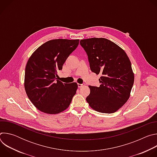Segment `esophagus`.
I'll return each instance as SVG.
<instances>
[{"label": "esophagus", "instance_id": "obj_1", "mask_svg": "<svg viewBox=\"0 0 157 157\" xmlns=\"http://www.w3.org/2000/svg\"><path fill=\"white\" fill-rule=\"evenodd\" d=\"M85 86V84H79V83H78V87H79V88L82 87V86Z\"/></svg>", "mask_w": 157, "mask_h": 157}]
</instances>
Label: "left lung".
I'll list each match as a JSON object with an SVG mask.
<instances>
[{
    "label": "left lung",
    "instance_id": "8db88e82",
    "mask_svg": "<svg viewBox=\"0 0 157 157\" xmlns=\"http://www.w3.org/2000/svg\"><path fill=\"white\" fill-rule=\"evenodd\" d=\"M80 44L87 55L91 70L102 74L99 87L89 86L90 94L86 101L99 113H114L130 96L134 82L130 61L122 48L108 39H83Z\"/></svg>",
    "mask_w": 157,
    "mask_h": 157
}]
</instances>
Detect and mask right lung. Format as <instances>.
Listing matches in <instances>:
<instances>
[{
  "mask_svg": "<svg viewBox=\"0 0 157 157\" xmlns=\"http://www.w3.org/2000/svg\"><path fill=\"white\" fill-rule=\"evenodd\" d=\"M79 40L55 39L39 47L29 58L25 72L24 87L32 104L40 111L56 114L68 108L78 89L76 82L63 83L57 71L77 48Z\"/></svg>",
  "mask_w": 157,
  "mask_h": 157,
  "instance_id": "obj_1",
  "label": "right lung"
}]
</instances>
